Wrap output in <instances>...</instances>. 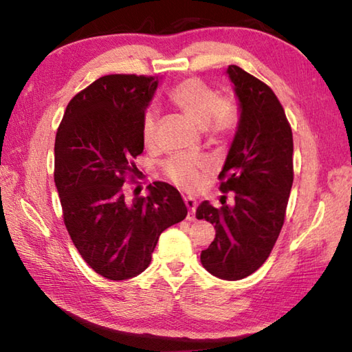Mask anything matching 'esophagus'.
<instances>
[{
    "label": "esophagus",
    "mask_w": 352,
    "mask_h": 352,
    "mask_svg": "<svg viewBox=\"0 0 352 352\" xmlns=\"http://www.w3.org/2000/svg\"><path fill=\"white\" fill-rule=\"evenodd\" d=\"M184 205H186L189 210L188 220L189 222H192V220H195V208H197V201H195L192 197H186L184 199Z\"/></svg>",
    "instance_id": "obj_1"
}]
</instances>
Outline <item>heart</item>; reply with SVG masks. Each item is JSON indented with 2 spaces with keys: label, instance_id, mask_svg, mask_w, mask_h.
I'll return each instance as SVG.
<instances>
[{
  "label": "heart",
  "instance_id": "b5f03b06",
  "mask_svg": "<svg viewBox=\"0 0 352 352\" xmlns=\"http://www.w3.org/2000/svg\"><path fill=\"white\" fill-rule=\"evenodd\" d=\"M170 102L180 110L190 122L199 129H205L210 135L226 132L233 124V107L219 98L205 82L195 77L184 79L172 88L169 93ZM157 130V115L155 111H146L142 118V140L151 146ZM211 164L205 157L177 155L164 166V170L172 182L183 189H194L201 180V175L210 170Z\"/></svg>",
  "mask_w": 352,
  "mask_h": 352
}]
</instances>
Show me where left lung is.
Instances as JSON below:
<instances>
[{
    "instance_id": "obj_1",
    "label": "left lung",
    "mask_w": 352,
    "mask_h": 352,
    "mask_svg": "<svg viewBox=\"0 0 352 352\" xmlns=\"http://www.w3.org/2000/svg\"><path fill=\"white\" fill-rule=\"evenodd\" d=\"M226 76L239 121L219 177L233 201L226 204L223 195L222 208H216L205 200L195 216L216 228L201 264L214 276L237 281L264 264L283 228L294 183V138L283 105L264 82L236 65Z\"/></svg>"
}]
</instances>
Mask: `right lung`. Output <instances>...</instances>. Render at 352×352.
Returning a JSON list of instances; mask_svg holds the SVG:
<instances>
[{
	"instance_id": "obj_1",
	"label": "right lung",
	"mask_w": 352,
	"mask_h": 352,
	"mask_svg": "<svg viewBox=\"0 0 352 352\" xmlns=\"http://www.w3.org/2000/svg\"><path fill=\"white\" fill-rule=\"evenodd\" d=\"M158 77H99L69 100L56 136L54 182L63 220L83 261L100 276L124 281L151 264L158 237L188 210L178 190L155 182L146 197L127 199L126 174L136 175L144 148L142 118Z\"/></svg>"
}]
</instances>
